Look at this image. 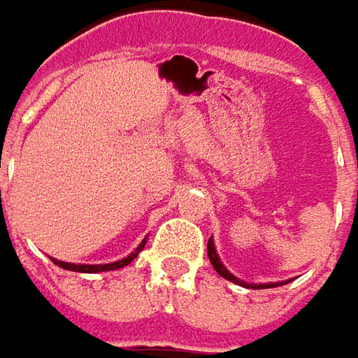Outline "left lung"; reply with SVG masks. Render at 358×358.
Instances as JSON below:
<instances>
[{"mask_svg": "<svg viewBox=\"0 0 358 358\" xmlns=\"http://www.w3.org/2000/svg\"><path fill=\"white\" fill-rule=\"evenodd\" d=\"M208 257H210V264L214 266V270L222 276V278H227V280H231V282H235V285H243V287H249V289H270V287H276V285H245L243 280H239V278H235L222 264H220V259H218V255H216V249H214V241L210 239L208 241Z\"/></svg>", "mask_w": 358, "mask_h": 358, "instance_id": "8db88e82", "label": "left lung"}]
</instances>
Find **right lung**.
Here are the masks:
<instances>
[{
	"instance_id": "obj_1",
	"label": "right lung",
	"mask_w": 358,
	"mask_h": 358,
	"mask_svg": "<svg viewBox=\"0 0 358 358\" xmlns=\"http://www.w3.org/2000/svg\"><path fill=\"white\" fill-rule=\"evenodd\" d=\"M144 249V241H142V245L136 249V253H131V255H127L125 259H119V262H113V264H103V266H78V264H67V262H57V259H53L59 268H64V270H71V272H86V274H94V272H107V270H117V268H123V266H127L129 262H134L136 257H138V253Z\"/></svg>"
}]
</instances>
